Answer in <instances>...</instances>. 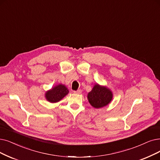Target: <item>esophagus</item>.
<instances>
[{"label":"esophagus","mask_w":160,"mask_h":160,"mask_svg":"<svg viewBox=\"0 0 160 160\" xmlns=\"http://www.w3.org/2000/svg\"><path fill=\"white\" fill-rule=\"evenodd\" d=\"M73 92H74V93H75V94H81V93L82 92V91L81 90V89H79V90H78V91H73Z\"/></svg>","instance_id":"1"}]
</instances>
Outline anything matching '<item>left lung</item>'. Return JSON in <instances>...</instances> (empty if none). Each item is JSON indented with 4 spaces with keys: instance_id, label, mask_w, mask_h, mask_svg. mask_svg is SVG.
<instances>
[{
    "instance_id": "8db88e82",
    "label": "left lung",
    "mask_w": 160,
    "mask_h": 160,
    "mask_svg": "<svg viewBox=\"0 0 160 160\" xmlns=\"http://www.w3.org/2000/svg\"><path fill=\"white\" fill-rule=\"evenodd\" d=\"M90 104L95 108H101L109 104L113 98V93L109 88L95 84L87 95Z\"/></svg>"
}]
</instances>
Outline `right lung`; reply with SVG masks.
I'll use <instances>...</instances> for the list:
<instances>
[{
  "label": "right lung",
  "instance_id": "add662e5",
  "mask_svg": "<svg viewBox=\"0 0 160 160\" xmlns=\"http://www.w3.org/2000/svg\"><path fill=\"white\" fill-rule=\"evenodd\" d=\"M69 93V90L65 85L58 84L46 91L45 98L50 103H56L60 101Z\"/></svg>",
  "mask_w": 160,
  "mask_h": 160
}]
</instances>
